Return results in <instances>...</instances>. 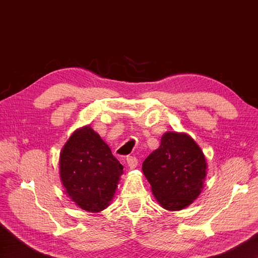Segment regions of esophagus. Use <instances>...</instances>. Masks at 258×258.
I'll return each instance as SVG.
<instances>
[{
  "label": "esophagus",
  "mask_w": 258,
  "mask_h": 258,
  "mask_svg": "<svg viewBox=\"0 0 258 258\" xmlns=\"http://www.w3.org/2000/svg\"><path fill=\"white\" fill-rule=\"evenodd\" d=\"M126 163H127L128 167L130 168H135L138 166V159L135 158V157H132V156H128L127 158H126Z\"/></svg>",
  "instance_id": "34e87169"
}]
</instances>
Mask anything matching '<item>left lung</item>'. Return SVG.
I'll return each mask as SVG.
<instances>
[{"label": "left lung", "mask_w": 258, "mask_h": 258, "mask_svg": "<svg viewBox=\"0 0 258 258\" xmlns=\"http://www.w3.org/2000/svg\"><path fill=\"white\" fill-rule=\"evenodd\" d=\"M142 171L160 206L167 211H181L202 192L207 163L190 135L166 132L158 149L143 161Z\"/></svg>", "instance_id": "obj_1"}]
</instances>
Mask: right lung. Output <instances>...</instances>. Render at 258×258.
Masks as SVG:
<instances>
[{"instance_id":"obj_1","label":"right lung","mask_w":258,"mask_h":258,"mask_svg":"<svg viewBox=\"0 0 258 258\" xmlns=\"http://www.w3.org/2000/svg\"><path fill=\"white\" fill-rule=\"evenodd\" d=\"M59 171L68 197L84 211L99 213L112 200L123 165L100 135L91 126H84L63 146Z\"/></svg>"}]
</instances>
